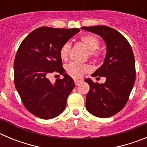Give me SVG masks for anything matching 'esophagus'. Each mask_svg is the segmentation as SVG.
Listing matches in <instances>:
<instances>
[{
	"label": "esophagus",
	"mask_w": 147,
	"mask_h": 147,
	"mask_svg": "<svg viewBox=\"0 0 147 147\" xmlns=\"http://www.w3.org/2000/svg\"><path fill=\"white\" fill-rule=\"evenodd\" d=\"M82 81H83L82 80H77V79H75V80H74L75 85H80V83H81Z\"/></svg>",
	"instance_id": "1"
}]
</instances>
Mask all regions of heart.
<instances>
[{
  "label": "heart",
  "mask_w": 147,
  "mask_h": 147,
  "mask_svg": "<svg viewBox=\"0 0 147 147\" xmlns=\"http://www.w3.org/2000/svg\"><path fill=\"white\" fill-rule=\"evenodd\" d=\"M81 42L90 51V56L93 59H97L99 57V54L97 49L100 46V41L98 37L93 34L84 35L80 38ZM71 43L65 42L62 45L59 50V57L62 60H66L69 55ZM67 74L73 78H81L83 75L90 71V67L87 65L80 64L77 62H71L66 66Z\"/></svg>",
  "instance_id": "obj_1"
}]
</instances>
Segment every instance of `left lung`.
Listing matches in <instances>:
<instances>
[{
  "label": "left lung",
  "instance_id": "1",
  "mask_svg": "<svg viewBox=\"0 0 147 147\" xmlns=\"http://www.w3.org/2000/svg\"><path fill=\"white\" fill-rule=\"evenodd\" d=\"M99 35L106 43L107 52L102 65L91 75L105 76L104 84L85 79L90 86L86 109L99 118L111 117L124 108L136 80L135 57L131 45L118 31L106 26L82 27Z\"/></svg>",
  "mask_w": 147,
  "mask_h": 147
}]
</instances>
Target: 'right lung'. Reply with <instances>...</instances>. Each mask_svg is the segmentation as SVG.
Returning a JSON list of instances; mask_svg holds the SVG:
<instances>
[{
	"instance_id": "1",
	"label": "right lung",
	"mask_w": 147,
	"mask_h": 147,
	"mask_svg": "<svg viewBox=\"0 0 147 147\" xmlns=\"http://www.w3.org/2000/svg\"><path fill=\"white\" fill-rule=\"evenodd\" d=\"M80 28L40 27L23 40L14 62L15 85L22 102L31 113L51 119L62 113L75 86L65 73L59 50ZM58 72L64 78L51 83L48 76Z\"/></svg>"
}]
</instances>
